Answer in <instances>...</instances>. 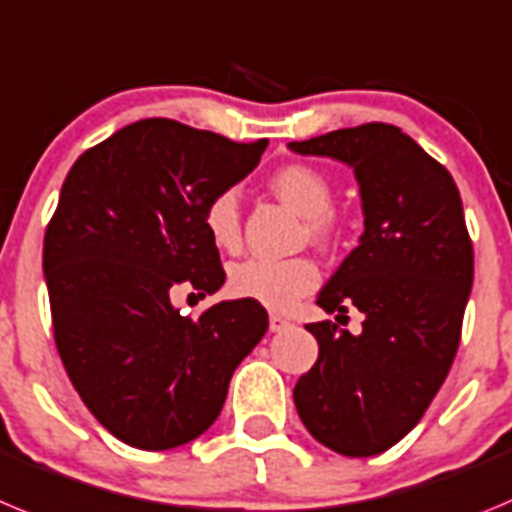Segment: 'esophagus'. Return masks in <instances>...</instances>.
Segmentation results:
<instances>
[{
	"instance_id": "esophagus-1",
	"label": "esophagus",
	"mask_w": 512,
	"mask_h": 512,
	"mask_svg": "<svg viewBox=\"0 0 512 512\" xmlns=\"http://www.w3.org/2000/svg\"><path fill=\"white\" fill-rule=\"evenodd\" d=\"M288 326H290V321L283 319V316H278V313H273V316H270V331H283V329H288Z\"/></svg>"
}]
</instances>
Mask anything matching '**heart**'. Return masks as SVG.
I'll return each instance as SVG.
<instances>
[{"label":"heart","instance_id":"heart-1","mask_svg":"<svg viewBox=\"0 0 512 512\" xmlns=\"http://www.w3.org/2000/svg\"><path fill=\"white\" fill-rule=\"evenodd\" d=\"M270 188L288 206L306 216V227L316 242L326 245L339 232L331 201L334 188L321 170L290 163L270 178ZM204 229L219 250L234 252L242 239V216L234 188L214 193L204 206ZM321 283V270L311 257H250L232 267L229 290L270 311H290L303 296Z\"/></svg>","mask_w":512,"mask_h":512}]
</instances>
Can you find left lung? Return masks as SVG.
<instances>
[{
  "label": "left lung",
  "instance_id": "obj_1",
  "mask_svg": "<svg viewBox=\"0 0 512 512\" xmlns=\"http://www.w3.org/2000/svg\"><path fill=\"white\" fill-rule=\"evenodd\" d=\"M288 147L347 163L365 214L359 247L316 298L326 313L362 311V331L308 324L319 359L293 400L313 439L344 457H372L421 421L457 354L474 278L462 199L449 170L393 124Z\"/></svg>",
  "mask_w": 512,
  "mask_h": 512
}]
</instances>
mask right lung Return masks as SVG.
I'll return each mask as SVG.
<instances>
[{
    "instance_id": "add662e5",
    "label": "right lung",
    "mask_w": 512,
    "mask_h": 512,
    "mask_svg": "<svg viewBox=\"0 0 512 512\" xmlns=\"http://www.w3.org/2000/svg\"><path fill=\"white\" fill-rule=\"evenodd\" d=\"M267 140L232 142L173 119H140L68 170L43 242L55 347L96 421L124 444L176 449L222 411L229 380L267 331L255 301L199 319L170 296L224 285L204 206L257 168Z\"/></svg>"
}]
</instances>
